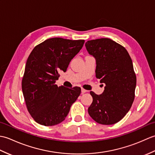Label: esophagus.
<instances>
[{
  "instance_id": "obj_1",
  "label": "esophagus",
  "mask_w": 155,
  "mask_h": 155,
  "mask_svg": "<svg viewBox=\"0 0 155 155\" xmlns=\"http://www.w3.org/2000/svg\"><path fill=\"white\" fill-rule=\"evenodd\" d=\"M87 91V90H85V89H84V88H82L81 89V92H82V93H86Z\"/></svg>"
}]
</instances>
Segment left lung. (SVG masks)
I'll list each match as a JSON object with an SVG mask.
<instances>
[{
	"mask_svg": "<svg viewBox=\"0 0 155 155\" xmlns=\"http://www.w3.org/2000/svg\"><path fill=\"white\" fill-rule=\"evenodd\" d=\"M85 46L96 58V77L105 84L101 95L90 92L93 100L88 114L99 124H115L130 110L135 96L137 77L132 59L126 48L110 38L88 41Z\"/></svg>",
	"mask_w": 155,
	"mask_h": 155,
	"instance_id": "obj_1",
	"label": "left lung"
}]
</instances>
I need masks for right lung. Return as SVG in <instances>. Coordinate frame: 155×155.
<instances>
[{
    "label": "right lung",
    "mask_w": 155,
    "mask_h": 155,
    "mask_svg": "<svg viewBox=\"0 0 155 155\" xmlns=\"http://www.w3.org/2000/svg\"><path fill=\"white\" fill-rule=\"evenodd\" d=\"M84 40L48 38L36 46L26 63L22 91L27 110L37 123L53 126L63 121L81 92L78 87H58L59 72H66Z\"/></svg>",
    "instance_id": "obj_1"
}]
</instances>
